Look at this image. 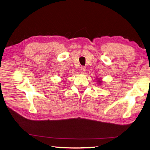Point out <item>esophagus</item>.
<instances>
[{
  "instance_id": "34e87169",
  "label": "esophagus",
  "mask_w": 150,
  "mask_h": 150,
  "mask_svg": "<svg viewBox=\"0 0 150 150\" xmlns=\"http://www.w3.org/2000/svg\"><path fill=\"white\" fill-rule=\"evenodd\" d=\"M80 71H81V73H82V74H86V69L85 67H84V66H82L81 67Z\"/></svg>"
}]
</instances>
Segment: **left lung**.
<instances>
[{
    "label": "left lung",
    "mask_w": 150,
    "mask_h": 150,
    "mask_svg": "<svg viewBox=\"0 0 150 150\" xmlns=\"http://www.w3.org/2000/svg\"><path fill=\"white\" fill-rule=\"evenodd\" d=\"M99 82H100V83H101V81H99Z\"/></svg>",
    "instance_id": "8db88e82"
}]
</instances>
